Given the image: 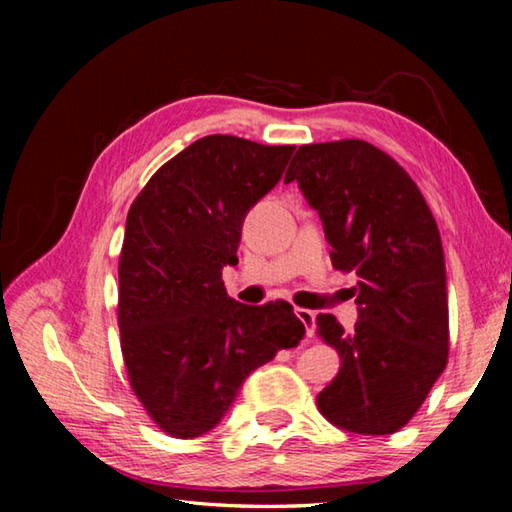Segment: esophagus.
I'll return each instance as SVG.
<instances>
[{
	"mask_svg": "<svg viewBox=\"0 0 512 512\" xmlns=\"http://www.w3.org/2000/svg\"><path fill=\"white\" fill-rule=\"evenodd\" d=\"M296 316L302 320V325H305L307 336H314L316 334V314H314V311L296 307Z\"/></svg>",
	"mask_w": 512,
	"mask_h": 512,
	"instance_id": "esophagus-1",
	"label": "esophagus"
}]
</instances>
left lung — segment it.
<instances>
[{"mask_svg": "<svg viewBox=\"0 0 512 512\" xmlns=\"http://www.w3.org/2000/svg\"><path fill=\"white\" fill-rule=\"evenodd\" d=\"M293 180L323 221L332 266L359 277L352 334L332 314L316 318L343 361L318 409L363 436L400 431L447 366V273L436 219L409 173L363 140L300 146L284 183Z\"/></svg>", "mask_w": 512, "mask_h": 512, "instance_id": "1", "label": "left lung"}]
</instances>
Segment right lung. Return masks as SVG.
Segmentation results:
<instances>
[{
    "label": "right lung",
    "instance_id": "obj_1",
    "mask_svg": "<svg viewBox=\"0 0 512 512\" xmlns=\"http://www.w3.org/2000/svg\"><path fill=\"white\" fill-rule=\"evenodd\" d=\"M293 151L201 137L162 164L128 210L121 352L135 395L173 438L214 429L250 372L305 336L289 302L241 305L221 280L223 266L239 262L246 214L280 183Z\"/></svg>",
    "mask_w": 512,
    "mask_h": 512
}]
</instances>
